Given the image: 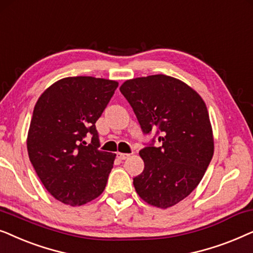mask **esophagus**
I'll use <instances>...</instances> for the list:
<instances>
[{"instance_id": "esophagus-1", "label": "esophagus", "mask_w": 253, "mask_h": 253, "mask_svg": "<svg viewBox=\"0 0 253 253\" xmlns=\"http://www.w3.org/2000/svg\"><path fill=\"white\" fill-rule=\"evenodd\" d=\"M117 156L119 160H126V158H128L130 155L129 154H124V153H118Z\"/></svg>"}]
</instances>
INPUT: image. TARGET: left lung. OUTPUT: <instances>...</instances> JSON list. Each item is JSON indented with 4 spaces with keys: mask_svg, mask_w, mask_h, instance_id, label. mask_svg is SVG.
Instances as JSON below:
<instances>
[{
    "mask_svg": "<svg viewBox=\"0 0 253 253\" xmlns=\"http://www.w3.org/2000/svg\"><path fill=\"white\" fill-rule=\"evenodd\" d=\"M120 91L143 132L161 133V147L140 150L144 170L133 179L136 193L150 206L172 207L199 185L213 157L206 104L183 81L163 74L125 81Z\"/></svg>",
    "mask_w": 253,
    "mask_h": 253,
    "instance_id": "left-lung-1",
    "label": "left lung"
}]
</instances>
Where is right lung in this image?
Masks as SVG:
<instances>
[{
    "instance_id": "1",
    "label": "right lung",
    "mask_w": 253,
    "mask_h": 253,
    "mask_svg": "<svg viewBox=\"0 0 253 253\" xmlns=\"http://www.w3.org/2000/svg\"><path fill=\"white\" fill-rule=\"evenodd\" d=\"M117 81L65 77L37 100L26 139L30 161L56 200L81 206L105 190L116 154L99 150L96 121L118 87ZM92 134V142L84 137Z\"/></svg>"
}]
</instances>
